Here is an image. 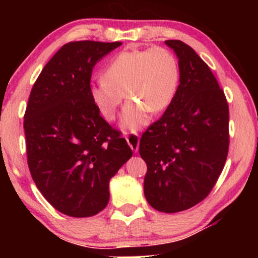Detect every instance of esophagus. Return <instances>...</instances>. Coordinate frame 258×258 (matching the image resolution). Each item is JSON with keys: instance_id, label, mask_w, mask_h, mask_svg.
Returning <instances> with one entry per match:
<instances>
[{"instance_id": "1", "label": "esophagus", "mask_w": 258, "mask_h": 258, "mask_svg": "<svg viewBox=\"0 0 258 258\" xmlns=\"http://www.w3.org/2000/svg\"><path fill=\"white\" fill-rule=\"evenodd\" d=\"M125 140L130 148H132V150L134 153H137L140 146V135L137 133H125Z\"/></svg>"}]
</instances>
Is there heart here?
<instances>
[{"label":"heart","mask_w":258,"mask_h":258,"mask_svg":"<svg viewBox=\"0 0 258 258\" xmlns=\"http://www.w3.org/2000/svg\"><path fill=\"white\" fill-rule=\"evenodd\" d=\"M179 82L176 56L164 47L126 49L118 52L103 70V79L91 83L89 95L101 115L114 121L124 94L132 102L123 112V124L137 128L148 112L160 114L174 100Z\"/></svg>","instance_id":"1"}]
</instances>
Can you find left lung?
I'll return each mask as SVG.
<instances>
[{
  "mask_svg": "<svg viewBox=\"0 0 258 258\" xmlns=\"http://www.w3.org/2000/svg\"><path fill=\"white\" fill-rule=\"evenodd\" d=\"M178 57L171 104L140 141L147 163L144 195L154 209L178 213L202 202L216 184L229 150V105L214 74L191 47L168 40Z\"/></svg>",
  "mask_w": 258,
  "mask_h": 258,
  "instance_id": "left-lung-1",
  "label": "left lung"
}]
</instances>
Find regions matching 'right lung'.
I'll list each match as a JSON object with an SVG mask.
<instances>
[{
	"label": "right lung",
	"instance_id": "obj_1",
	"mask_svg": "<svg viewBox=\"0 0 258 258\" xmlns=\"http://www.w3.org/2000/svg\"><path fill=\"white\" fill-rule=\"evenodd\" d=\"M121 44H64L42 69L28 100L23 128L31 177L44 199L68 216L103 210L109 181L133 156L89 95L94 66Z\"/></svg>",
	"mask_w": 258,
	"mask_h": 258
}]
</instances>
